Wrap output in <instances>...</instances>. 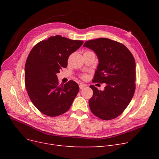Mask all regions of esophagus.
I'll list each match as a JSON object with an SVG mask.
<instances>
[{
	"instance_id": "obj_1",
	"label": "esophagus",
	"mask_w": 159,
	"mask_h": 159,
	"mask_svg": "<svg viewBox=\"0 0 159 159\" xmlns=\"http://www.w3.org/2000/svg\"><path fill=\"white\" fill-rule=\"evenodd\" d=\"M86 86V84H80L79 85V88H80V89H84Z\"/></svg>"
}]
</instances>
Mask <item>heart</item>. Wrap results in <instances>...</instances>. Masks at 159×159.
<instances>
[{
  "mask_svg": "<svg viewBox=\"0 0 159 159\" xmlns=\"http://www.w3.org/2000/svg\"><path fill=\"white\" fill-rule=\"evenodd\" d=\"M89 52H89V51H87V52H86L85 53H89ZM82 79H87V77H88V76L86 75H83L82 76Z\"/></svg>",
  "mask_w": 159,
  "mask_h": 159,
  "instance_id": "heart-1",
  "label": "heart"
}]
</instances>
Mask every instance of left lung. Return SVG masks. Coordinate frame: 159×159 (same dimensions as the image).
Instances as JSON below:
<instances>
[{
	"label": "left lung",
	"mask_w": 159,
	"mask_h": 159,
	"mask_svg": "<svg viewBox=\"0 0 159 159\" xmlns=\"http://www.w3.org/2000/svg\"><path fill=\"white\" fill-rule=\"evenodd\" d=\"M83 46L93 50L98 60L93 82L106 84L103 91L89 86L93 91L89 101L90 110L102 120L113 119L126 109L134 95V57L124 45L106 38L86 41Z\"/></svg>",
	"instance_id": "1"
}]
</instances>
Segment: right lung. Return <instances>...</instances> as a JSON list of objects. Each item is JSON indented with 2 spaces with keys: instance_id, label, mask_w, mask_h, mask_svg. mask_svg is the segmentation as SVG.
Wrapping results in <instances>:
<instances>
[{
  "instance_id": "right-lung-1",
  "label": "right lung",
  "mask_w": 159,
  "mask_h": 159,
  "mask_svg": "<svg viewBox=\"0 0 159 159\" xmlns=\"http://www.w3.org/2000/svg\"><path fill=\"white\" fill-rule=\"evenodd\" d=\"M83 44L61 35L50 37L32 48L25 65V85L32 103L43 114L57 116L68 111L79 87L70 80L58 85L57 73L68 66L69 56Z\"/></svg>"
}]
</instances>
